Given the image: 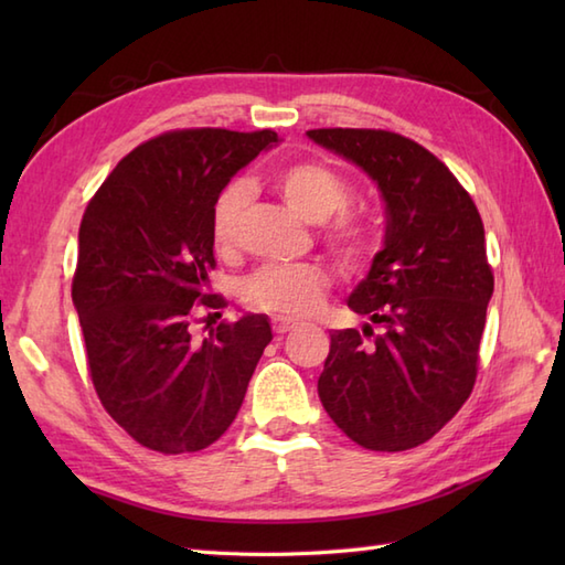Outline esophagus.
<instances>
[{"label": "esophagus", "instance_id": "34e87169", "mask_svg": "<svg viewBox=\"0 0 565 565\" xmlns=\"http://www.w3.org/2000/svg\"><path fill=\"white\" fill-rule=\"evenodd\" d=\"M298 326L296 320H291V318H284V316H276V318H271V328H274V332L276 334H284V332H289V330H294Z\"/></svg>", "mask_w": 565, "mask_h": 565}]
</instances>
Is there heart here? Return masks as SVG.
<instances>
[{
	"instance_id": "obj_1",
	"label": "heart",
	"mask_w": 565,
	"mask_h": 565,
	"mask_svg": "<svg viewBox=\"0 0 565 565\" xmlns=\"http://www.w3.org/2000/svg\"><path fill=\"white\" fill-rule=\"evenodd\" d=\"M274 184L286 203L306 221L322 223V239L344 259H359L369 249V225L350 203L347 179L320 160H296L276 170ZM249 203L245 182H227L211 209V239L218 252H231L237 227ZM332 276L326 264H264L243 286V301L264 313L286 318L310 316L330 289Z\"/></svg>"
}]
</instances>
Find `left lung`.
I'll list each match as a JSON object with an SVG mask.
<instances>
[{"mask_svg": "<svg viewBox=\"0 0 565 565\" xmlns=\"http://www.w3.org/2000/svg\"><path fill=\"white\" fill-rule=\"evenodd\" d=\"M386 201V245L350 308L376 330H334L318 393L359 447L405 451L468 401L481 362L493 267L471 194L419 142L381 128H316Z\"/></svg>", "mask_w": 565, "mask_h": 565, "instance_id": "8db88e82", "label": "left lung"}]
</instances>
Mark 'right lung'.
<instances>
[{"label":"right lung","mask_w":565,"mask_h":565,"mask_svg":"<svg viewBox=\"0 0 565 565\" xmlns=\"http://www.w3.org/2000/svg\"><path fill=\"white\" fill-rule=\"evenodd\" d=\"M274 130H164L114 167L84 209L72 301L104 411L140 447H211L243 405L271 342L264 316L191 326L227 306L211 294V209L218 191L276 142Z\"/></svg>","instance_id":"add662e5"}]
</instances>
